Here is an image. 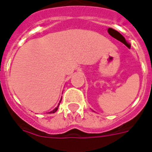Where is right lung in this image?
<instances>
[{
  "mask_svg": "<svg viewBox=\"0 0 152 152\" xmlns=\"http://www.w3.org/2000/svg\"><path fill=\"white\" fill-rule=\"evenodd\" d=\"M59 104H58V106H57V107H56V109H55V110H54L53 111H51V112H50V113H55V112H56V111H57V110H58V107H59Z\"/></svg>",
  "mask_w": 152,
  "mask_h": 152,
  "instance_id": "1",
  "label": "right lung"
}]
</instances>
